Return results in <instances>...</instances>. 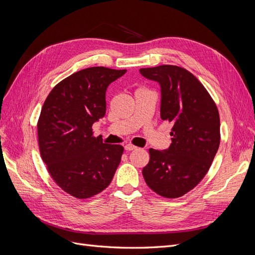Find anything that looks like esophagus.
<instances>
[{
	"label": "esophagus",
	"instance_id": "obj_1",
	"mask_svg": "<svg viewBox=\"0 0 255 255\" xmlns=\"http://www.w3.org/2000/svg\"><path fill=\"white\" fill-rule=\"evenodd\" d=\"M137 148L136 146H134V145H132V144H127V145H125V150L126 151H132V150H135Z\"/></svg>",
	"mask_w": 255,
	"mask_h": 255
}]
</instances>
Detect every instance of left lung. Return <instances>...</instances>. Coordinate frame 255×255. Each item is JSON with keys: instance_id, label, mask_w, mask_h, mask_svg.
<instances>
[{"instance_id": "1", "label": "left lung", "mask_w": 255, "mask_h": 255, "mask_svg": "<svg viewBox=\"0 0 255 255\" xmlns=\"http://www.w3.org/2000/svg\"><path fill=\"white\" fill-rule=\"evenodd\" d=\"M161 87V119L172 124L166 150L150 148L143 177L153 192L178 198L207 175L220 143V120L215 102L191 72L164 64L139 69Z\"/></svg>"}]
</instances>
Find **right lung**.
Returning <instances> with one entry per match:
<instances>
[{
  "label": "right lung",
  "mask_w": 255,
  "mask_h": 255,
  "mask_svg": "<svg viewBox=\"0 0 255 255\" xmlns=\"http://www.w3.org/2000/svg\"><path fill=\"white\" fill-rule=\"evenodd\" d=\"M126 70L93 67L57 84L41 109L38 141L48 174L78 199L93 197L110 184L124 147L93 136L92 125L106 114V90Z\"/></svg>",
  "instance_id": "add662e5"
}]
</instances>
